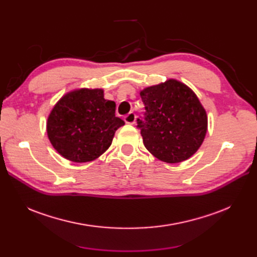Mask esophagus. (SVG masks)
<instances>
[{
  "instance_id": "1",
  "label": "esophagus",
  "mask_w": 257,
  "mask_h": 257,
  "mask_svg": "<svg viewBox=\"0 0 257 257\" xmlns=\"http://www.w3.org/2000/svg\"><path fill=\"white\" fill-rule=\"evenodd\" d=\"M124 121L127 124H134L136 121V114L134 112H130L124 116Z\"/></svg>"
}]
</instances>
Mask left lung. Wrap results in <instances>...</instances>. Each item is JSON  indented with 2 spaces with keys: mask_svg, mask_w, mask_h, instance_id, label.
I'll return each mask as SVG.
<instances>
[{
  "mask_svg": "<svg viewBox=\"0 0 257 257\" xmlns=\"http://www.w3.org/2000/svg\"><path fill=\"white\" fill-rule=\"evenodd\" d=\"M145 118L137 119L147 150L175 164L191 158L203 144L208 126L205 108L188 85L168 79L141 91Z\"/></svg>",
  "mask_w": 257,
  "mask_h": 257,
  "instance_id": "obj_1",
  "label": "left lung"
}]
</instances>
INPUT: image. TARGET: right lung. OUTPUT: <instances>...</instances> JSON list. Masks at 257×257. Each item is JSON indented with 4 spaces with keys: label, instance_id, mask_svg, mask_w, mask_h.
<instances>
[{
    "label": "right lung",
    "instance_id": "1",
    "mask_svg": "<svg viewBox=\"0 0 257 257\" xmlns=\"http://www.w3.org/2000/svg\"><path fill=\"white\" fill-rule=\"evenodd\" d=\"M115 103L104 98L102 89L67 93L54 105L47 120V134L62 157L76 163L91 162L110 147L124 121L115 116Z\"/></svg>",
    "mask_w": 257,
    "mask_h": 257
}]
</instances>
